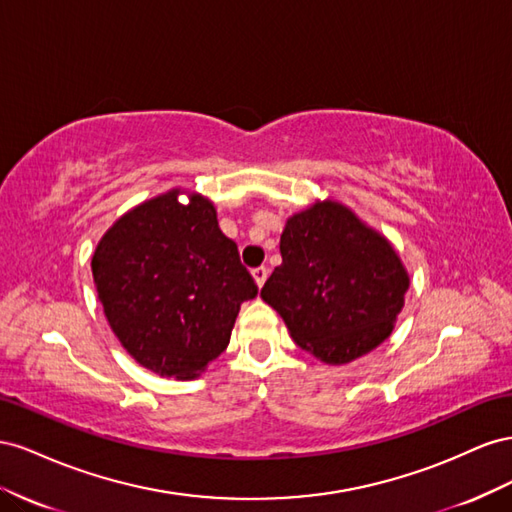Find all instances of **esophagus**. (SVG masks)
I'll list each match as a JSON object with an SVG mask.
<instances>
[{
  "label": "esophagus",
  "mask_w": 512,
  "mask_h": 512,
  "mask_svg": "<svg viewBox=\"0 0 512 512\" xmlns=\"http://www.w3.org/2000/svg\"><path fill=\"white\" fill-rule=\"evenodd\" d=\"M251 274H253V279H255L257 287H264V283H266V279H268V268L259 266V268H255Z\"/></svg>",
  "instance_id": "1"
}]
</instances>
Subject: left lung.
<instances>
[{
	"mask_svg": "<svg viewBox=\"0 0 512 512\" xmlns=\"http://www.w3.org/2000/svg\"><path fill=\"white\" fill-rule=\"evenodd\" d=\"M281 257L261 298L304 352L347 364L390 337L410 276L382 233L343 203L315 201L289 216Z\"/></svg>",
	"mask_w": 512,
	"mask_h": 512,
	"instance_id": "obj_1",
	"label": "left lung"
}]
</instances>
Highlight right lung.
I'll return each instance as SVG.
<instances>
[{"label": "right lung", "mask_w": 512, "mask_h": 512, "mask_svg": "<svg viewBox=\"0 0 512 512\" xmlns=\"http://www.w3.org/2000/svg\"><path fill=\"white\" fill-rule=\"evenodd\" d=\"M180 188L139 203L100 238L92 274L115 337L141 367L193 379L225 352L240 304L257 296L216 208Z\"/></svg>", "instance_id": "1"}]
</instances>
